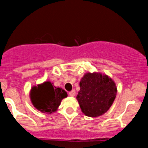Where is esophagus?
Here are the masks:
<instances>
[{
	"label": "esophagus",
	"instance_id": "1",
	"mask_svg": "<svg viewBox=\"0 0 148 148\" xmlns=\"http://www.w3.org/2000/svg\"><path fill=\"white\" fill-rule=\"evenodd\" d=\"M69 95H70V96H71V97H74V96L75 95V90H73L72 91L69 92Z\"/></svg>",
	"mask_w": 148,
	"mask_h": 148
}]
</instances>
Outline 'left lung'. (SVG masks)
<instances>
[{"instance_id":"1","label":"left lung","mask_w":148,"mask_h":148,"mask_svg":"<svg viewBox=\"0 0 148 148\" xmlns=\"http://www.w3.org/2000/svg\"><path fill=\"white\" fill-rule=\"evenodd\" d=\"M76 99L82 113L99 117L108 112L116 99L117 87L110 76L101 73H86L81 78Z\"/></svg>"}]
</instances>
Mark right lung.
<instances>
[{
	"label": "right lung",
	"instance_id": "1",
	"mask_svg": "<svg viewBox=\"0 0 148 148\" xmlns=\"http://www.w3.org/2000/svg\"><path fill=\"white\" fill-rule=\"evenodd\" d=\"M66 97L64 90L56 87L49 81L33 86L29 91L30 101L35 109L47 114L56 112L62 99Z\"/></svg>",
	"mask_w": 148,
	"mask_h": 148
}]
</instances>
